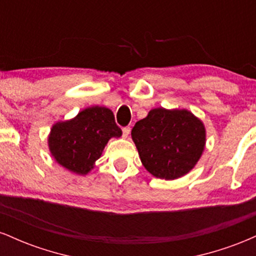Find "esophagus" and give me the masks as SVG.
Masks as SVG:
<instances>
[{
  "instance_id": "1",
  "label": "esophagus",
  "mask_w": 256,
  "mask_h": 256,
  "mask_svg": "<svg viewBox=\"0 0 256 256\" xmlns=\"http://www.w3.org/2000/svg\"><path fill=\"white\" fill-rule=\"evenodd\" d=\"M130 131H131V128H128V126H126V128H122V136L126 138L128 136V134H130Z\"/></svg>"
}]
</instances>
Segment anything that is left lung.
<instances>
[{
    "label": "left lung",
    "instance_id": "8db88e82",
    "mask_svg": "<svg viewBox=\"0 0 256 256\" xmlns=\"http://www.w3.org/2000/svg\"><path fill=\"white\" fill-rule=\"evenodd\" d=\"M131 136L146 171L166 180L192 171L206 143L204 124L186 110H152Z\"/></svg>",
    "mask_w": 256,
    "mask_h": 256
}]
</instances>
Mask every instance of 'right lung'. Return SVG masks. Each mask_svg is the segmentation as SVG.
Masks as SVG:
<instances>
[{
  "label": "right lung",
  "mask_w": 256,
  "mask_h": 256,
  "mask_svg": "<svg viewBox=\"0 0 256 256\" xmlns=\"http://www.w3.org/2000/svg\"><path fill=\"white\" fill-rule=\"evenodd\" d=\"M122 136L113 112L106 107H89L76 118L56 122L49 134V149L55 160L77 174H86L101 156L112 137Z\"/></svg>",
  "instance_id": "right-lung-1"
}]
</instances>
